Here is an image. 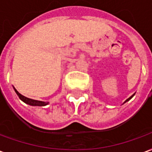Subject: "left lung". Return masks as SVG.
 <instances>
[{
	"label": "left lung",
	"instance_id": "left-lung-1",
	"mask_svg": "<svg viewBox=\"0 0 152 152\" xmlns=\"http://www.w3.org/2000/svg\"><path fill=\"white\" fill-rule=\"evenodd\" d=\"M134 95H135V93H134V94H133V95H132V96H130V97H129V98H128V99H126V101H125V102H124V104H125V103H126V102H127V101H129V99H132V98H133V96H134Z\"/></svg>",
	"mask_w": 152,
	"mask_h": 152
}]
</instances>
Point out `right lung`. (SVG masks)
<instances>
[{
  "label": "right lung",
  "instance_id": "obj_1",
  "mask_svg": "<svg viewBox=\"0 0 152 152\" xmlns=\"http://www.w3.org/2000/svg\"><path fill=\"white\" fill-rule=\"evenodd\" d=\"M14 90L15 91V92L18 95V96L19 97V99L23 101L25 104H29L31 106H46L49 104V102H44V101H40V100H35V99H29V98H27L26 96H23V95H21L18 91L17 90L15 89L14 87Z\"/></svg>",
  "mask_w": 152,
  "mask_h": 152
}]
</instances>
